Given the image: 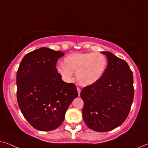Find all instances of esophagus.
Returning a JSON list of instances; mask_svg holds the SVG:
<instances>
[{"label":"esophagus","mask_w":148,"mask_h":148,"mask_svg":"<svg viewBox=\"0 0 148 148\" xmlns=\"http://www.w3.org/2000/svg\"><path fill=\"white\" fill-rule=\"evenodd\" d=\"M77 90H78V96L80 95V92H81V90L80 88H77Z\"/></svg>","instance_id":"esophagus-1"}]
</instances>
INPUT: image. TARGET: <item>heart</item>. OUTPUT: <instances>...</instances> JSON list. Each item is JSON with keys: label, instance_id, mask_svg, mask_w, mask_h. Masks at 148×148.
Here are the masks:
<instances>
[{"label": "heart", "instance_id": "1", "mask_svg": "<svg viewBox=\"0 0 148 148\" xmlns=\"http://www.w3.org/2000/svg\"><path fill=\"white\" fill-rule=\"evenodd\" d=\"M107 66L104 55L98 52L73 53L66 57L64 64L56 66V71L64 81L70 82L74 72L78 83L90 86L102 78Z\"/></svg>", "mask_w": 148, "mask_h": 148}]
</instances>
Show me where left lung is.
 I'll use <instances>...</instances> for the list:
<instances>
[{"label":"left lung","instance_id":"1","mask_svg":"<svg viewBox=\"0 0 148 148\" xmlns=\"http://www.w3.org/2000/svg\"><path fill=\"white\" fill-rule=\"evenodd\" d=\"M108 66L100 80L82 90L83 120L90 129L108 132L122 125L127 118L134 96V78L125 60L110 52Z\"/></svg>","mask_w":148,"mask_h":148}]
</instances>
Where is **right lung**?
<instances>
[{
  "label": "right lung",
  "mask_w": 148,
  "mask_h": 148,
  "mask_svg": "<svg viewBox=\"0 0 148 148\" xmlns=\"http://www.w3.org/2000/svg\"><path fill=\"white\" fill-rule=\"evenodd\" d=\"M64 55L40 48L26 54L17 70L18 104L26 120L38 130L58 128L78 95L76 85L64 82L56 71L58 59Z\"/></svg>",
  "instance_id": "obj_1"
}]
</instances>
